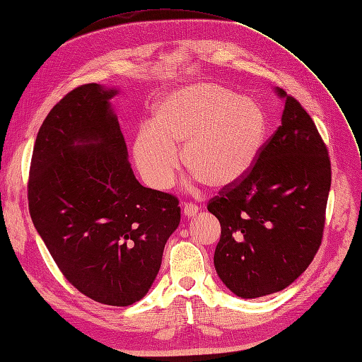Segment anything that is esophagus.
<instances>
[{"mask_svg":"<svg viewBox=\"0 0 362 362\" xmlns=\"http://www.w3.org/2000/svg\"><path fill=\"white\" fill-rule=\"evenodd\" d=\"M198 214V206L195 204H184V216L193 218Z\"/></svg>","mask_w":362,"mask_h":362,"instance_id":"esophagus-1","label":"esophagus"}]
</instances>
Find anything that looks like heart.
<instances>
[{
  "instance_id": "b5f03b06",
  "label": "heart",
  "mask_w": 362,
  "mask_h": 362,
  "mask_svg": "<svg viewBox=\"0 0 362 362\" xmlns=\"http://www.w3.org/2000/svg\"><path fill=\"white\" fill-rule=\"evenodd\" d=\"M267 132L262 105L215 83H197L165 93L152 126L139 129L134 160L147 186L165 190L182 163L211 189H227L258 160Z\"/></svg>"
}]
</instances>
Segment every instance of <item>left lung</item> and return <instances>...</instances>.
Wrapping results in <instances>:
<instances>
[{
	"instance_id": "obj_1",
	"label": "left lung",
	"mask_w": 362,
	"mask_h": 362,
	"mask_svg": "<svg viewBox=\"0 0 362 362\" xmlns=\"http://www.w3.org/2000/svg\"><path fill=\"white\" fill-rule=\"evenodd\" d=\"M275 92L284 101L281 126L249 173L207 206L221 224L216 273L244 299L284 290L313 261L332 182L327 147L310 115L283 89Z\"/></svg>"
}]
</instances>
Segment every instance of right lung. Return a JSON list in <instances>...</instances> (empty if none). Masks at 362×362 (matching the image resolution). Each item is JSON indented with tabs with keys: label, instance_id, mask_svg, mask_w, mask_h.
Returning a JSON list of instances; mask_svg holds the SVG:
<instances>
[{
	"label": "right lung",
	"instance_id": "add662e5",
	"mask_svg": "<svg viewBox=\"0 0 362 362\" xmlns=\"http://www.w3.org/2000/svg\"><path fill=\"white\" fill-rule=\"evenodd\" d=\"M84 84L44 119L28 186L35 228L70 284L96 303L146 296L181 219L178 199L141 186L110 100Z\"/></svg>",
	"mask_w": 362,
	"mask_h": 362
}]
</instances>
